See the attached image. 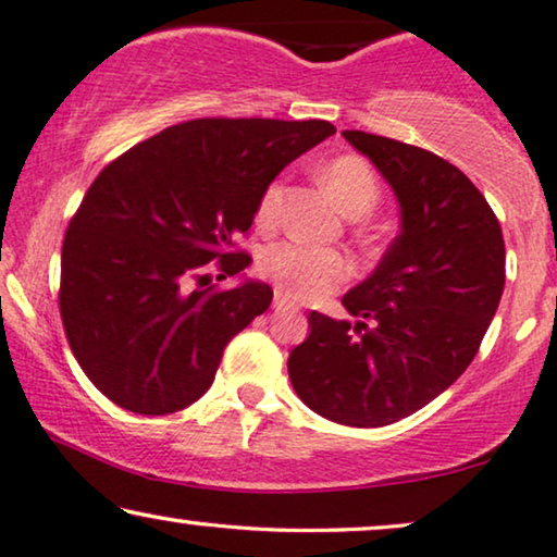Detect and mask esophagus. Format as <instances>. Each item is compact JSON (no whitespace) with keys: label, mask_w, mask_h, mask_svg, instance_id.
Returning <instances> with one entry per match:
<instances>
[{"label":"esophagus","mask_w":557,"mask_h":557,"mask_svg":"<svg viewBox=\"0 0 557 557\" xmlns=\"http://www.w3.org/2000/svg\"><path fill=\"white\" fill-rule=\"evenodd\" d=\"M272 305H275V310H297V305L282 293H275V302Z\"/></svg>","instance_id":"esophagus-1"}]
</instances>
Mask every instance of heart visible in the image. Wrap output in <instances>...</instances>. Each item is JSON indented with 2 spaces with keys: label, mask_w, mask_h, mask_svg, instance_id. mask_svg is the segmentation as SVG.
Masks as SVG:
<instances>
[{
  "label": "heart",
  "mask_w": 557,
  "mask_h": 557,
  "mask_svg": "<svg viewBox=\"0 0 557 557\" xmlns=\"http://www.w3.org/2000/svg\"><path fill=\"white\" fill-rule=\"evenodd\" d=\"M320 182L331 194L333 201L348 216H360L379 199V178L371 163L360 156H338L320 169ZM282 199V186L270 184L257 207V222L270 226L277 219ZM260 272L282 295L295 300H315L333 293L350 277V262L335 249L310 247L300 242H280L260 255Z\"/></svg>",
  "instance_id": "obj_1"
}]
</instances>
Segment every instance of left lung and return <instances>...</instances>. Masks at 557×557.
Instances as JSON below:
<instances>
[{"label": "left lung", "instance_id": "8db88e82", "mask_svg": "<svg viewBox=\"0 0 557 557\" xmlns=\"http://www.w3.org/2000/svg\"><path fill=\"white\" fill-rule=\"evenodd\" d=\"M396 194L401 232L343 295L356 318L310 312L287 358L295 394L346 426H386L451 386L480 350L505 287V239L480 189L419 146L343 131Z\"/></svg>", "mask_w": 557, "mask_h": 557}]
</instances>
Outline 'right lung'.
<instances>
[{
    "instance_id": "add662e5",
    "label": "right lung",
    "mask_w": 557,
    "mask_h": 557,
    "mask_svg": "<svg viewBox=\"0 0 557 557\" xmlns=\"http://www.w3.org/2000/svg\"><path fill=\"white\" fill-rule=\"evenodd\" d=\"M333 133L327 121L197 119L100 171L60 262L62 325L100 394L146 417L207 394L226 343L272 302L260 280L214 289L209 270L249 268L232 239L280 171Z\"/></svg>"
}]
</instances>
